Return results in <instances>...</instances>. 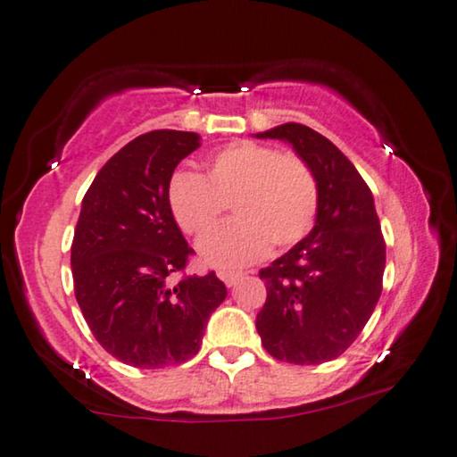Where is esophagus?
<instances>
[{"instance_id":"1","label":"esophagus","mask_w":457,"mask_h":457,"mask_svg":"<svg viewBox=\"0 0 457 457\" xmlns=\"http://www.w3.org/2000/svg\"><path fill=\"white\" fill-rule=\"evenodd\" d=\"M217 275H220V278L228 285V287H234V285L242 278L240 272H231V270H220Z\"/></svg>"}]
</instances>
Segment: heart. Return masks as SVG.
Wrapping results in <instances>:
<instances>
[{"instance_id": "obj_1", "label": "heart", "mask_w": 457, "mask_h": 457, "mask_svg": "<svg viewBox=\"0 0 457 457\" xmlns=\"http://www.w3.org/2000/svg\"><path fill=\"white\" fill-rule=\"evenodd\" d=\"M318 180L299 155L281 154L256 141H234L205 160V179L179 170L168 182V205L188 236L201 237L223 211L234 221L199 244L201 258L213 267H246L270 246L291 248L303 240L318 215Z\"/></svg>"}]
</instances>
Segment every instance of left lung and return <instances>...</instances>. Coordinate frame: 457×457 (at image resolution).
I'll return each instance as SVG.
<instances>
[{
	"instance_id": "1",
	"label": "left lung",
	"mask_w": 457,
	"mask_h": 457,
	"mask_svg": "<svg viewBox=\"0 0 457 457\" xmlns=\"http://www.w3.org/2000/svg\"><path fill=\"white\" fill-rule=\"evenodd\" d=\"M258 139L287 141L318 180V215L302 242L258 275L267 302L256 316L278 361L320 365L355 343L381 295L386 242L373 195L357 168L314 129L285 122Z\"/></svg>"
}]
</instances>
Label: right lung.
Here are the masks:
<instances>
[{"mask_svg":"<svg viewBox=\"0 0 457 457\" xmlns=\"http://www.w3.org/2000/svg\"><path fill=\"white\" fill-rule=\"evenodd\" d=\"M199 145L188 131L139 135L102 166L81 201L71 244L79 310L106 353L141 370L195 357L228 295L213 270L170 281L193 248L170 211L168 182Z\"/></svg>","mask_w":457,"mask_h":457,"instance_id":"1","label":"right lung"}]
</instances>
